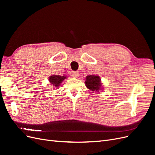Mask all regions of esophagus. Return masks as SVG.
<instances>
[{
	"instance_id": "obj_1",
	"label": "esophagus",
	"mask_w": 155,
	"mask_h": 155,
	"mask_svg": "<svg viewBox=\"0 0 155 155\" xmlns=\"http://www.w3.org/2000/svg\"><path fill=\"white\" fill-rule=\"evenodd\" d=\"M72 76L74 78H78L79 76V72H73L72 73Z\"/></svg>"
}]
</instances>
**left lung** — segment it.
<instances>
[{
    "instance_id": "8db88e82",
    "label": "left lung",
    "mask_w": 155,
    "mask_h": 155,
    "mask_svg": "<svg viewBox=\"0 0 155 155\" xmlns=\"http://www.w3.org/2000/svg\"><path fill=\"white\" fill-rule=\"evenodd\" d=\"M86 87L92 92H100L103 88L102 83L100 76L96 75H90L86 77Z\"/></svg>"
}]
</instances>
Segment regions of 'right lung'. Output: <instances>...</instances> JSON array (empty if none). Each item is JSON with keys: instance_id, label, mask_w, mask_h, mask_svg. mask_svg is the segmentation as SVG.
<instances>
[{"instance_id": "add662e5", "label": "right lung", "mask_w": 155, "mask_h": 155, "mask_svg": "<svg viewBox=\"0 0 155 155\" xmlns=\"http://www.w3.org/2000/svg\"><path fill=\"white\" fill-rule=\"evenodd\" d=\"M67 78V76H61L59 75H53L49 77V81L51 85L54 88H58L64 79Z\"/></svg>"}]
</instances>
